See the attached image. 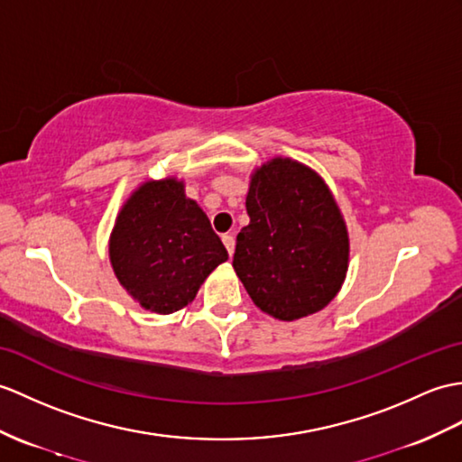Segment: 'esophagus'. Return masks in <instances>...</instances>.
<instances>
[{
	"mask_svg": "<svg viewBox=\"0 0 462 462\" xmlns=\"http://www.w3.org/2000/svg\"><path fill=\"white\" fill-rule=\"evenodd\" d=\"M222 242H224V245H226L228 254L232 255V254H234V248H236V240H234V236H232V234H224V236H222Z\"/></svg>",
	"mask_w": 462,
	"mask_h": 462,
	"instance_id": "1",
	"label": "esophagus"
}]
</instances>
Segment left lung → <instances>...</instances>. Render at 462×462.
Returning a JSON list of instances; mask_svg holds the SVG:
<instances>
[{"label":"left lung","instance_id":"left-lung-1","mask_svg":"<svg viewBox=\"0 0 462 462\" xmlns=\"http://www.w3.org/2000/svg\"><path fill=\"white\" fill-rule=\"evenodd\" d=\"M250 224L236 238L234 270L252 301L280 320L327 307L348 270V232L325 180L289 157L254 171Z\"/></svg>","mask_w":462,"mask_h":462}]
</instances>
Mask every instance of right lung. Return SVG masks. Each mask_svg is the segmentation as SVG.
<instances>
[{
  "mask_svg": "<svg viewBox=\"0 0 462 462\" xmlns=\"http://www.w3.org/2000/svg\"><path fill=\"white\" fill-rule=\"evenodd\" d=\"M228 252L185 182L147 180L125 200L110 236L117 282L152 313L169 315L195 299Z\"/></svg>",
  "mask_w": 462,
  "mask_h": 462,
  "instance_id": "right-lung-1",
  "label": "right lung"
}]
</instances>
